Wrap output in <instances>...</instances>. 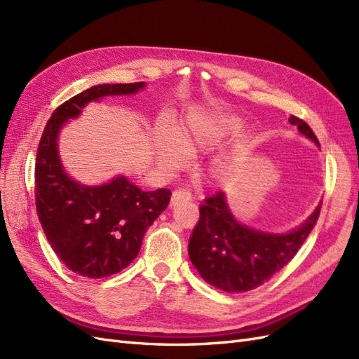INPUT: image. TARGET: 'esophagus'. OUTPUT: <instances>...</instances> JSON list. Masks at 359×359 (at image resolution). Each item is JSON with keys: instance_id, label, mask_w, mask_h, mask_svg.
Returning a JSON list of instances; mask_svg holds the SVG:
<instances>
[{"instance_id": "1", "label": "esophagus", "mask_w": 359, "mask_h": 359, "mask_svg": "<svg viewBox=\"0 0 359 359\" xmlns=\"http://www.w3.org/2000/svg\"><path fill=\"white\" fill-rule=\"evenodd\" d=\"M191 201V193L186 189H178L172 193V198H170V205H178L181 202H189Z\"/></svg>"}]
</instances>
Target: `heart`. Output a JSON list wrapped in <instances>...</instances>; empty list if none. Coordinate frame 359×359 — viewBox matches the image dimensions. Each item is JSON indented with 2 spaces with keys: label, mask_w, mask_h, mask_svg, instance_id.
<instances>
[{
  "label": "heart",
  "mask_w": 359,
  "mask_h": 359,
  "mask_svg": "<svg viewBox=\"0 0 359 359\" xmlns=\"http://www.w3.org/2000/svg\"><path fill=\"white\" fill-rule=\"evenodd\" d=\"M238 127L235 118H193L175 128L160 124L153 133V148L157 163L163 169H180L186 163L187 154L196 156L212 147Z\"/></svg>",
  "instance_id": "1"
}]
</instances>
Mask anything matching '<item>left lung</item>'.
<instances>
[{
  "mask_svg": "<svg viewBox=\"0 0 359 359\" xmlns=\"http://www.w3.org/2000/svg\"><path fill=\"white\" fill-rule=\"evenodd\" d=\"M289 123L319 145L316 135L302 119L290 115ZM189 243L191 264L211 286L224 292L256 289L287 265L313 231L320 205L298 229L268 233L238 222L226 203L223 191L206 198Z\"/></svg>",
  "mask_w": 359,
  "mask_h": 359,
  "instance_id": "1",
  "label": "left lung"
}]
</instances>
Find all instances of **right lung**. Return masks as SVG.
<instances>
[{"label":"right lung","mask_w":359,"mask_h":359,"mask_svg":"<svg viewBox=\"0 0 359 359\" xmlns=\"http://www.w3.org/2000/svg\"><path fill=\"white\" fill-rule=\"evenodd\" d=\"M144 82L103 83L72 97L53 111L43 130L36 158V208L55 255L74 274L103 278L127 268L144 235L168 208L170 190L144 191L126 177L83 186L67 175L58 154V133L90 102L135 94Z\"/></svg>","instance_id":"obj_1"}]
</instances>
